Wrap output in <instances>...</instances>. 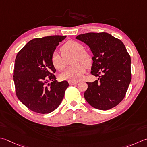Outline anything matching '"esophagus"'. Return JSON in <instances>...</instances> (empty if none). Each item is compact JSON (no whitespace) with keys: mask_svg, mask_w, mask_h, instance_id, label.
Returning <instances> with one entry per match:
<instances>
[{"mask_svg":"<svg viewBox=\"0 0 147 147\" xmlns=\"http://www.w3.org/2000/svg\"><path fill=\"white\" fill-rule=\"evenodd\" d=\"M78 83V81H69V83L70 85H73L74 84H76Z\"/></svg>","mask_w":147,"mask_h":147,"instance_id":"1","label":"esophagus"}]
</instances>
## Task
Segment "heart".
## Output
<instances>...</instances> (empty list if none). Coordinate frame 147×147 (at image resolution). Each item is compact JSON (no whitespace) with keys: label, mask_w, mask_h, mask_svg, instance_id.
<instances>
[{"label":"heart","mask_w":147,"mask_h":147,"mask_svg":"<svg viewBox=\"0 0 147 147\" xmlns=\"http://www.w3.org/2000/svg\"><path fill=\"white\" fill-rule=\"evenodd\" d=\"M83 45L74 41H69L62 45L60 51L63 57L57 51L51 56V62L57 70L62 71L65 67V60L73 55L71 60L73 65L68 67L60 74L62 80L78 81L82 78L86 71V67H90L92 64V59L87 51L83 50Z\"/></svg>","instance_id":"heart-1"}]
</instances>
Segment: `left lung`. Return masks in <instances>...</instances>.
Instances as JSON below:
<instances>
[{
	"mask_svg": "<svg viewBox=\"0 0 147 147\" xmlns=\"http://www.w3.org/2000/svg\"><path fill=\"white\" fill-rule=\"evenodd\" d=\"M76 39L88 45L92 52L91 74L99 76L87 82L84 97L92 107L108 110L124 98L131 81V57L120 39L106 32H90Z\"/></svg>",
	"mask_w": 147,
	"mask_h": 147,
	"instance_id": "obj_1",
	"label": "left lung"
}]
</instances>
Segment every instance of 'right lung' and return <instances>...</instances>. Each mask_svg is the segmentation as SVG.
Wrapping results in <instances>:
<instances>
[{
  "label": "right lung",
  "mask_w": 147,
  "mask_h": 147,
  "mask_svg": "<svg viewBox=\"0 0 147 147\" xmlns=\"http://www.w3.org/2000/svg\"><path fill=\"white\" fill-rule=\"evenodd\" d=\"M65 37L50 36L32 39L17 54L13 75L16 94L32 111L50 113L64 98L69 83L56 80L51 56Z\"/></svg>",
  "instance_id": "obj_1"
}]
</instances>
